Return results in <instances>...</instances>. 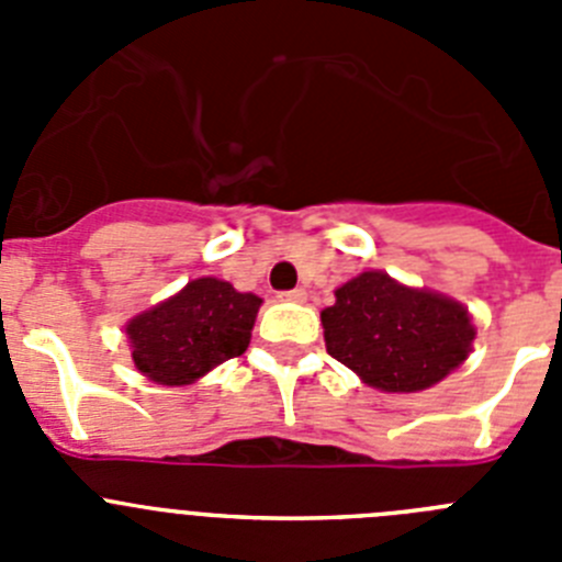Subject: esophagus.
<instances>
[{
  "label": "esophagus",
  "instance_id": "obj_1",
  "mask_svg": "<svg viewBox=\"0 0 562 562\" xmlns=\"http://www.w3.org/2000/svg\"><path fill=\"white\" fill-rule=\"evenodd\" d=\"M281 301H295V304H304L306 301V290H301V286H297V290H286V292H281Z\"/></svg>",
  "mask_w": 562,
  "mask_h": 562
}]
</instances>
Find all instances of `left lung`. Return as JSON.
Wrapping results in <instances>:
<instances>
[{
  "label": "left lung",
  "instance_id": "obj_1",
  "mask_svg": "<svg viewBox=\"0 0 562 562\" xmlns=\"http://www.w3.org/2000/svg\"><path fill=\"white\" fill-rule=\"evenodd\" d=\"M321 312L326 351L380 391L436 385L470 355L475 329L461 304L411 290L380 270L351 278Z\"/></svg>",
  "mask_w": 562,
  "mask_h": 562
}]
</instances>
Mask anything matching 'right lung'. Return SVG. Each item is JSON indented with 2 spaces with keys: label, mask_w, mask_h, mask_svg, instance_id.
Here are the masks:
<instances>
[{
  "label": "right lung",
  "mask_w": 562,
  "mask_h": 562,
  "mask_svg": "<svg viewBox=\"0 0 562 562\" xmlns=\"http://www.w3.org/2000/svg\"><path fill=\"white\" fill-rule=\"evenodd\" d=\"M261 297L220 278H196L126 326L137 371L160 385H191L245 355Z\"/></svg>",
  "instance_id": "1"
}]
</instances>
